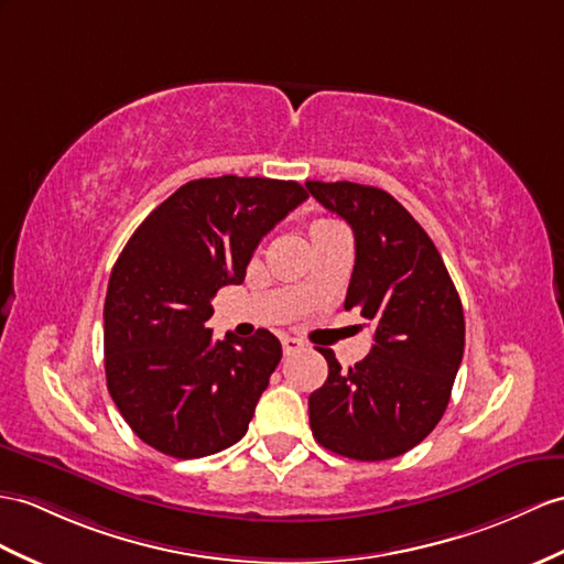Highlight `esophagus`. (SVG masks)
Wrapping results in <instances>:
<instances>
[{
  "label": "esophagus",
  "mask_w": 564,
  "mask_h": 564,
  "mask_svg": "<svg viewBox=\"0 0 564 564\" xmlns=\"http://www.w3.org/2000/svg\"><path fill=\"white\" fill-rule=\"evenodd\" d=\"M301 347V341L299 339H294V337H282V349H284V354H294V351H299Z\"/></svg>",
  "instance_id": "34e87169"
}]
</instances>
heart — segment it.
<instances>
[{
  "label": "heart",
  "mask_w": 564,
  "mask_h": 564,
  "mask_svg": "<svg viewBox=\"0 0 564 564\" xmlns=\"http://www.w3.org/2000/svg\"><path fill=\"white\" fill-rule=\"evenodd\" d=\"M321 225H327V223H315L313 227H321ZM313 227H311V229H313Z\"/></svg>",
  "instance_id": "b5f03b06"
}]
</instances>
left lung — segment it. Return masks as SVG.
Listing matches in <instances>:
<instances>
[{
	"label": "left lung",
	"instance_id": "1",
	"mask_svg": "<svg viewBox=\"0 0 564 564\" xmlns=\"http://www.w3.org/2000/svg\"><path fill=\"white\" fill-rule=\"evenodd\" d=\"M354 231L345 308L373 323L364 361L341 368L321 349L327 380L308 397L313 437L335 455L382 462L416 447L443 419L464 356V311L423 227L388 191L306 182Z\"/></svg>",
	"mask_w": 564,
	"mask_h": 564
}]
</instances>
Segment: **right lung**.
<instances>
[{
    "mask_svg": "<svg viewBox=\"0 0 564 564\" xmlns=\"http://www.w3.org/2000/svg\"><path fill=\"white\" fill-rule=\"evenodd\" d=\"M306 198L304 186L282 178H196L123 246L105 299V373L145 445L196 459L249 431L282 345L268 329L213 341L205 321L219 286L243 282L260 239Z\"/></svg>",
    "mask_w": 564,
    "mask_h": 564,
    "instance_id": "right-lung-1",
    "label": "right lung"
}]
</instances>
